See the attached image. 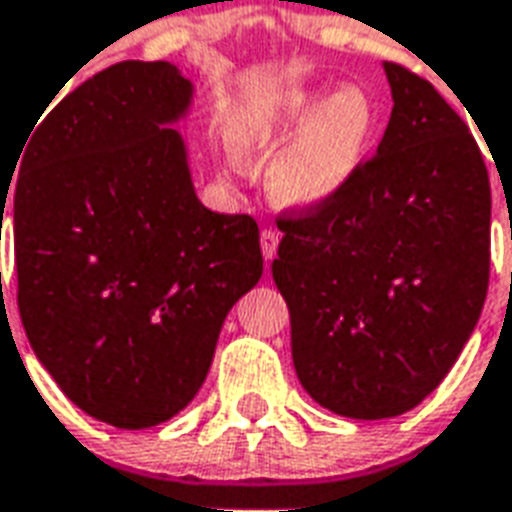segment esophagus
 I'll use <instances>...</instances> for the list:
<instances>
[{"instance_id": "esophagus-1", "label": "esophagus", "mask_w": 512, "mask_h": 512, "mask_svg": "<svg viewBox=\"0 0 512 512\" xmlns=\"http://www.w3.org/2000/svg\"><path fill=\"white\" fill-rule=\"evenodd\" d=\"M260 249H263L266 260H274L276 249H279V233L271 230V227H263V233H260Z\"/></svg>"}]
</instances>
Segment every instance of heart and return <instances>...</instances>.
Instances as JSON below:
<instances>
[{"mask_svg": "<svg viewBox=\"0 0 512 512\" xmlns=\"http://www.w3.org/2000/svg\"><path fill=\"white\" fill-rule=\"evenodd\" d=\"M304 127L276 157L271 187L293 206H317L339 195L361 168L374 132V105L358 86H342L323 100L320 92H298L279 108L238 113L230 127L244 154L266 151L279 132Z\"/></svg>", "mask_w": 512, "mask_h": 512, "instance_id": "1", "label": "heart"}]
</instances>
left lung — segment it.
<instances>
[{
  "label": "left lung",
  "instance_id": "8db88e82",
  "mask_svg": "<svg viewBox=\"0 0 512 512\" xmlns=\"http://www.w3.org/2000/svg\"><path fill=\"white\" fill-rule=\"evenodd\" d=\"M393 111L377 154L325 203L282 211L274 282L298 380L355 420L418 407L464 350L491 266L478 143L426 78L385 62Z\"/></svg>",
  "mask_w": 512,
  "mask_h": 512
}]
</instances>
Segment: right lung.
Here are the masks:
<instances>
[{
  "label": "right lung",
  "instance_id": "right-lung-1",
  "mask_svg": "<svg viewBox=\"0 0 512 512\" xmlns=\"http://www.w3.org/2000/svg\"><path fill=\"white\" fill-rule=\"evenodd\" d=\"M189 105L170 62L113 64L34 127L15 179L29 344L75 407L116 429L165 423L195 399L227 312L263 276L255 219L195 195L170 127Z\"/></svg>",
  "mask_w": 512,
  "mask_h": 512
}]
</instances>
